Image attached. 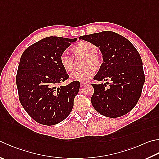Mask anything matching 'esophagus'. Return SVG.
I'll use <instances>...</instances> for the list:
<instances>
[{
	"label": "esophagus",
	"instance_id": "obj_1",
	"mask_svg": "<svg viewBox=\"0 0 159 159\" xmlns=\"http://www.w3.org/2000/svg\"><path fill=\"white\" fill-rule=\"evenodd\" d=\"M87 84H88L87 82H82V83H80V86H81V87H83V86H85Z\"/></svg>",
	"mask_w": 159,
	"mask_h": 159
}]
</instances>
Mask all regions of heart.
<instances>
[{
    "label": "heart",
    "mask_w": 159,
    "mask_h": 159,
    "mask_svg": "<svg viewBox=\"0 0 159 159\" xmlns=\"http://www.w3.org/2000/svg\"><path fill=\"white\" fill-rule=\"evenodd\" d=\"M71 51L76 59L84 58L82 61V67L84 68L72 73L70 79L73 81L87 82L94 74L95 71L92 67H98L101 65L97 48L90 42H81L75 45ZM60 64L66 71H71L74 67L75 61L71 55L64 52L60 56Z\"/></svg>",
    "instance_id": "obj_1"
}]
</instances>
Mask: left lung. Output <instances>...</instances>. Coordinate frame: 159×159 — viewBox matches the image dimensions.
I'll return each instance as SVG.
<instances>
[{
  "instance_id": "1",
  "label": "left lung",
  "mask_w": 159,
  "mask_h": 159,
  "mask_svg": "<svg viewBox=\"0 0 159 159\" xmlns=\"http://www.w3.org/2000/svg\"><path fill=\"white\" fill-rule=\"evenodd\" d=\"M79 39L92 43L102 52L103 62L94 80H112L108 89L103 83L92 84L93 107L108 117L128 113L137 104L145 83L142 59L136 48L125 37L111 31L80 36Z\"/></svg>"
}]
</instances>
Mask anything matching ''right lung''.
I'll list each match as a JSON object with an SVG mask.
<instances>
[{
    "label": "right lung",
    "mask_w": 159,
    "mask_h": 159,
    "mask_svg": "<svg viewBox=\"0 0 159 159\" xmlns=\"http://www.w3.org/2000/svg\"><path fill=\"white\" fill-rule=\"evenodd\" d=\"M77 38L48 37L23 53L16 77L19 98L27 113L37 122L55 125L71 111L80 83L57 88L69 76L60 64V56Z\"/></svg>",
    "instance_id": "1"
}]
</instances>
